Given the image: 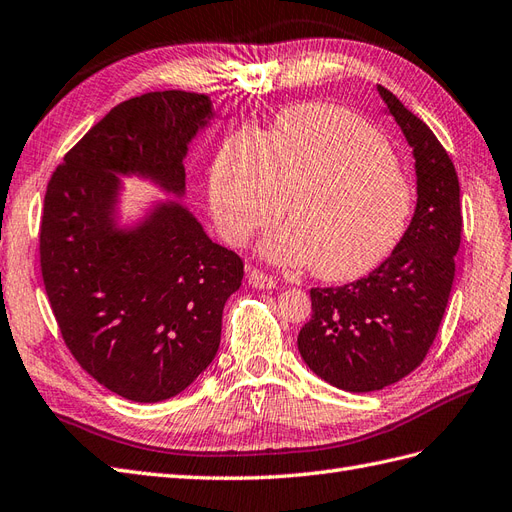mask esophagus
Listing matches in <instances>:
<instances>
[{"label": "esophagus", "mask_w": 512, "mask_h": 512, "mask_svg": "<svg viewBox=\"0 0 512 512\" xmlns=\"http://www.w3.org/2000/svg\"><path fill=\"white\" fill-rule=\"evenodd\" d=\"M246 279H248V285L251 287H257V289H274L276 287V281L272 279V276L264 274L257 268H248L246 270Z\"/></svg>", "instance_id": "1"}]
</instances>
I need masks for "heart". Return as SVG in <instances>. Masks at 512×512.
I'll use <instances>...</instances> for the list:
<instances>
[{"label":"heart","instance_id":"b5f03b06","mask_svg":"<svg viewBox=\"0 0 512 512\" xmlns=\"http://www.w3.org/2000/svg\"><path fill=\"white\" fill-rule=\"evenodd\" d=\"M290 206H286V199ZM412 180L388 141L332 105L285 111L270 135L242 130L216 154L210 208L216 229L242 244L279 221L261 255L306 266L324 281H354L397 251L414 214Z\"/></svg>","mask_w":512,"mask_h":512}]
</instances>
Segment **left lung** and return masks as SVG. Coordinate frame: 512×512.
<instances>
[{
	"mask_svg": "<svg viewBox=\"0 0 512 512\" xmlns=\"http://www.w3.org/2000/svg\"><path fill=\"white\" fill-rule=\"evenodd\" d=\"M377 92L416 160L412 223L371 274L311 289L313 315L298 334L306 367L347 392L382 390L425 360L448 304L463 225L459 178L442 143L386 87Z\"/></svg>",
	"mask_w": 512,
	"mask_h": 512,
	"instance_id": "obj_1",
	"label": "left lung"
}]
</instances>
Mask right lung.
I'll return each instance as SVG.
<instances>
[{
    "mask_svg": "<svg viewBox=\"0 0 512 512\" xmlns=\"http://www.w3.org/2000/svg\"><path fill=\"white\" fill-rule=\"evenodd\" d=\"M214 115L206 94L130 98L92 126L47 186L40 266L57 326L98 384L137 403L171 399L210 367L244 264L175 199L120 225V178L184 197L188 143Z\"/></svg>",
    "mask_w": 512,
    "mask_h": 512,
    "instance_id": "right-lung-1",
    "label": "right lung"
}]
</instances>
